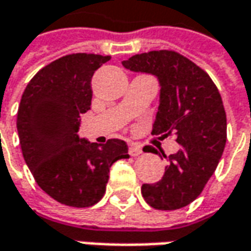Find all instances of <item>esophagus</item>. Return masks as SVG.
I'll list each match as a JSON object with an SVG mask.
<instances>
[{"mask_svg":"<svg viewBox=\"0 0 251 251\" xmlns=\"http://www.w3.org/2000/svg\"><path fill=\"white\" fill-rule=\"evenodd\" d=\"M128 153H130L131 156H138V155L142 153V150H141V147L138 145V144H130Z\"/></svg>","mask_w":251,"mask_h":251,"instance_id":"esophagus-1","label":"esophagus"}]
</instances>
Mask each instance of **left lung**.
Segmentation results:
<instances>
[{
  "instance_id": "left-lung-1",
  "label": "left lung",
  "mask_w": 251,
  "mask_h": 251,
  "mask_svg": "<svg viewBox=\"0 0 251 251\" xmlns=\"http://www.w3.org/2000/svg\"><path fill=\"white\" fill-rule=\"evenodd\" d=\"M121 64L158 79L159 106L152 134H173L180 145L176 153L165 156L169 165L163 177L142 184V197L155 209L186 207L201 194L225 150L226 113L221 95L205 71L175 51L135 54Z\"/></svg>"
}]
</instances>
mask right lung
Listing matches in <instances>:
<instances>
[{"label":"right lung","instance_id":"right-lung-1","mask_svg":"<svg viewBox=\"0 0 251 251\" xmlns=\"http://www.w3.org/2000/svg\"><path fill=\"white\" fill-rule=\"evenodd\" d=\"M109 55L70 54L46 65L25 89L16 128L25 162L39 187L70 207H92L104 196L110 166L128 159L124 141L99 145L78 135L91 110V81Z\"/></svg>","mask_w":251,"mask_h":251}]
</instances>
